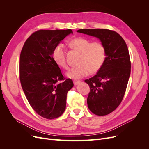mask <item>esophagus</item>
Returning <instances> with one entry per match:
<instances>
[{"label":"esophagus","mask_w":149,"mask_h":149,"mask_svg":"<svg viewBox=\"0 0 149 149\" xmlns=\"http://www.w3.org/2000/svg\"><path fill=\"white\" fill-rule=\"evenodd\" d=\"M81 83V81H79V80H74L73 81V83L76 86V85H78V84H79Z\"/></svg>","instance_id":"34e87169"}]
</instances>
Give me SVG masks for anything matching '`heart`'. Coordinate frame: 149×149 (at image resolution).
I'll use <instances>...</instances> for the list:
<instances>
[{
    "mask_svg": "<svg viewBox=\"0 0 149 149\" xmlns=\"http://www.w3.org/2000/svg\"><path fill=\"white\" fill-rule=\"evenodd\" d=\"M70 47L81 52L78 64L67 72L66 76L71 79H79L96 73L104 63L106 57V47L101 42H93L84 37H76L69 42ZM52 58L56 64L64 69L68 68L66 51L62 44H58L53 48Z\"/></svg>",
    "mask_w": 149,
    "mask_h": 149,
    "instance_id": "1",
    "label": "heart"
}]
</instances>
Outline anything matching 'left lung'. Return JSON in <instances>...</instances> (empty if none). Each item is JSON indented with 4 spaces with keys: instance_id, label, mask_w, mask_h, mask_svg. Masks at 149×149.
Listing matches in <instances>:
<instances>
[{
    "instance_id": "8db88e82",
    "label": "left lung",
    "mask_w": 149,
    "mask_h": 149,
    "mask_svg": "<svg viewBox=\"0 0 149 149\" xmlns=\"http://www.w3.org/2000/svg\"><path fill=\"white\" fill-rule=\"evenodd\" d=\"M77 32L99 38L106 47L104 63L95 76L84 82L90 88L89 109L97 116L109 114L119 106L127 86L131 67L127 46L113 30L84 29Z\"/></svg>"
}]
</instances>
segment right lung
I'll return each mask as SVG.
<instances>
[{
  "mask_svg": "<svg viewBox=\"0 0 149 149\" xmlns=\"http://www.w3.org/2000/svg\"><path fill=\"white\" fill-rule=\"evenodd\" d=\"M70 33L71 29L36 31L26 40L20 53L22 88L33 110L47 119L63 114L67 93L74 85L71 79L64 78L52 58L53 48Z\"/></svg>",
  "mask_w": 149,
  "mask_h": 149,
  "instance_id": "1",
  "label": "right lung"
}]
</instances>
